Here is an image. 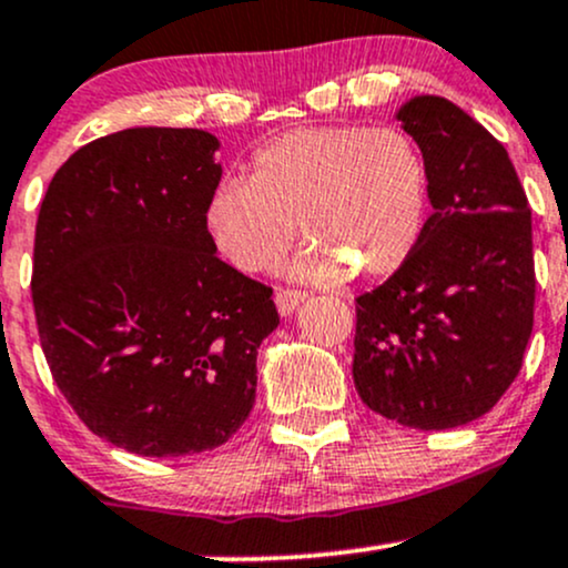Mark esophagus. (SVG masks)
Wrapping results in <instances>:
<instances>
[{
    "mask_svg": "<svg viewBox=\"0 0 568 568\" xmlns=\"http://www.w3.org/2000/svg\"><path fill=\"white\" fill-rule=\"evenodd\" d=\"M301 301H306V292L290 290V286H278L276 290V306L282 316H290Z\"/></svg>",
    "mask_w": 568,
    "mask_h": 568,
    "instance_id": "1",
    "label": "esophagus"
}]
</instances>
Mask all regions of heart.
Segmentation results:
<instances>
[{
    "instance_id": "obj_1",
    "label": "heart",
    "mask_w": 568,
    "mask_h": 568,
    "mask_svg": "<svg viewBox=\"0 0 568 568\" xmlns=\"http://www.w3.org/2000/svg\"><path fill=\"white\" fill-rule=\"evenodd\" d=\"M428 170L398 126H306L254 154L248 179H227L205 205V230L230 265L267 271L290 246L295 224L311 246L292 273L331 284L352 273L384 278L423 235Z\"/></svg>"
}]
</instances>
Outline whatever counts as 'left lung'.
<instances>
[{"label":"left lung","mask_w":568,"mask_h":568,"mask_svg":"<svg viewBox=\"0 0 568 568\" xmlns=\"http://www.w3.org/2000/svg\"><path fill=\"white\" fill-rule=\"evenodd\" d=\"M428 170L433 213L387 282L355 297L352 376L363 404L406 428L490 412L534 331L530 209L509 154L444 97L400 108Z\"/></svg>","instance_id":"1"}]
</instances>
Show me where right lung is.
I'll return each instance as SVG.
<instances>
[{
    "mask_svg": "<svg viewBox=\"0 0 568 568\" xmlns=\"http://www.w3.org/2000/svg\"><path fill=\"white\" fill-rule=\"evenodd\" d=\"M203 130L135 126L78 149L34 230L42 355L91 433L126 453L222 447L257 395L273 290L216 257L205 205L222 179Z\"/></svg>",
    "mask_w": 568,
    "mask_h": 568,
    "instance_id": "right-lung-1",
    "label": "right lung"
}]
</instances>
